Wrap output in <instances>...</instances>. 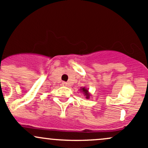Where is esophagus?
I'll use <instances>...</instances> for the list:
<instances>
[{
  "label": "esophagus",
  "mask_w": 148,
  "mask_h": 148,
  "mask_svg": "<svg viewBox=\"0 0 148 148\" xmlns=\"http://www.w3.org/2000/svg\"><path fill=\"white\" fill-rule=\"evenodd\" d=\"M63 85H68V83H67L66 82H63Z\"/></svg>",
  "instance_id": "esophagus-1"
}]
</instances>
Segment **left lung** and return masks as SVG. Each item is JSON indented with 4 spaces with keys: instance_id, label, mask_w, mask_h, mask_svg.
<instances>
[{
    "instance_id": "8db88e82",
    "label": "left lung",
    "mask_w": 148,
    "mask_h": 148,
    "mask_svg": "<svg viewBox=\"0 0 148 148\" xmlns=\"http://www.w3.org/2000/svg\"><path fill=\"white\" fill-rule=\"evenodd\" d=\"M82 90H83V92H84L85 95H86V96H87V97H88V95H88V90L85 89V88H83V89H82Z\"/></svg>"
}]
</instances>
